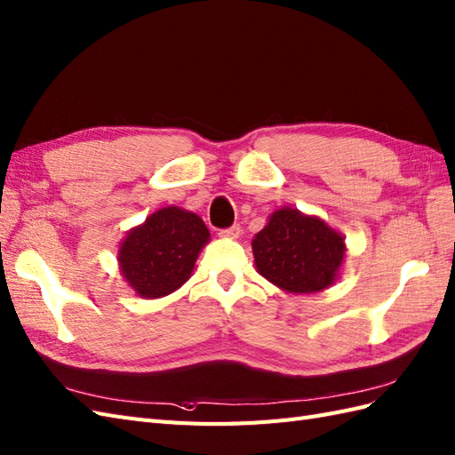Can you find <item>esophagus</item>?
Listing matches in <instances>:
<instances>
[{
	"instance_id": "esophagus-1",
	"label": "esophagus",
	"mask_w": 455,
	"mask_h": 455,
	"mask_svg": "<svg viewBox=\"0 0 455 455\" xmlns=\"http://www.w3.org/2000/svg\"><path fill=\"white\" fill-rule=\"evenodd\" d=\"M240 232H242L240 225H232V227H228V228H220L219 235L223 236V238H238Z\"/></svg>"
}]
</instances>
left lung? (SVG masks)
<instances>
[{"instance_id":"8db88e82","label":"left lung","mask_w":455,"mask_h":455,"mask_svg":"<svg viewBox=\"0 0 455 455\" xmlns=\"http://www.w3.org/2000/svg\"><path fill=\"white\" fill-rule=\"evenodd\" d=\"M259 275L290 293L326 290L345 257V240L323 220L282 207L251 242Z\"/></svg>"}]
</instances>
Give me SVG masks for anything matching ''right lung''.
<instances>
[{"label": "right lung", "instance_id": "right-lung-1", "mask_svg": "<svg viewBox=\"0 0 455 455\" xmlns=\"http://www.w3.org/2000/svg\"><path fill=\"white\" fill-rule=\"evenodd\" d=\"M207 240L210 230L198 215L173 205L164 207L124 240L120 248L124 278L148 299L172 293L190 278Z\"/></svg>", "mask_w": 455, "mask_h": 455}]
</instances>
